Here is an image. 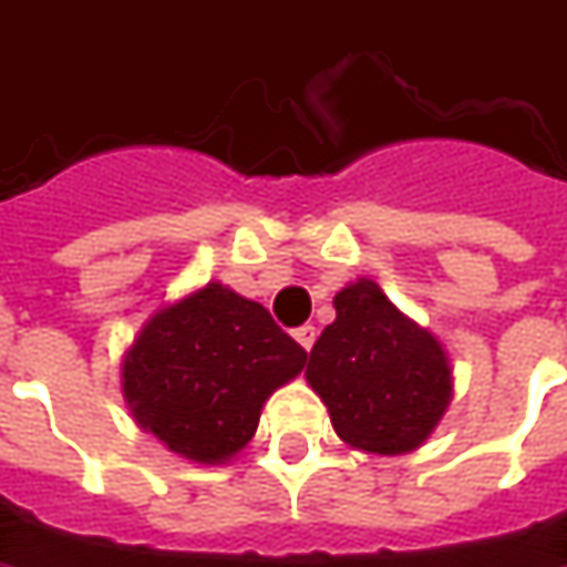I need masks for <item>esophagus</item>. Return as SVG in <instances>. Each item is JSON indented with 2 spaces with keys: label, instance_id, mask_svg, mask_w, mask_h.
I'll use <instances>...</instances> for the list:
<instances>
[{
  "label": "esophagus",
  "instance_id": "1",
  "mask_svg": "<svg viewBox=\"0 0 567 567\" xmlns=\"http://www.w3.org/2000/svg\"><path fill=\"white\" fill-rule=\"evenodd\" d=\"M295 341H298L300 348L310 350L316 341V326H300L298 332H295Z\"/></svg>",
  "mask_w": 567,
  "mask_h": 567
}]
</instances>
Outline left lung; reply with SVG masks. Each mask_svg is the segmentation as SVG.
<instances>
[{
  "label": "left lung",
  "mask_w": 567,
  "mask_h": 567,
  "mask_svg": "<svg viewBox=\"0 0 567 567\" xmlns=\"http://www.w3.org/2000/svg\"><path fill=\"white\" fill-rule=\"evenodd\" d=\"M307 384L334 434L375 456H403L429 441L453 400L441 338L403 313L372 279L334 295V322L310 350Z\"/></svg>",
  "instance_id": "8db88e82"
}]
</instances>
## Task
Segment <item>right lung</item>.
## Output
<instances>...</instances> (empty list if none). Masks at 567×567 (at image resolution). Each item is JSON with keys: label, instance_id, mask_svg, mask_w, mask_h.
<instances>
[{"label": "right lung", "instance_id": "obj_1", "mask_svg": "<svg viewBox=\"0 0 567 567\" xmlns=\"http://www.w3.org/2000/svg\"><path fill=\"white\" fill-rule=\"evenodd\" d=\"M307 350L264 303L207 282L164 300L123 350L121 391L138 429L198 465L251 444L269 396L300 375Z\"/></svg>", "mask_w": 567, "mask_h": 567}]
</instances>
